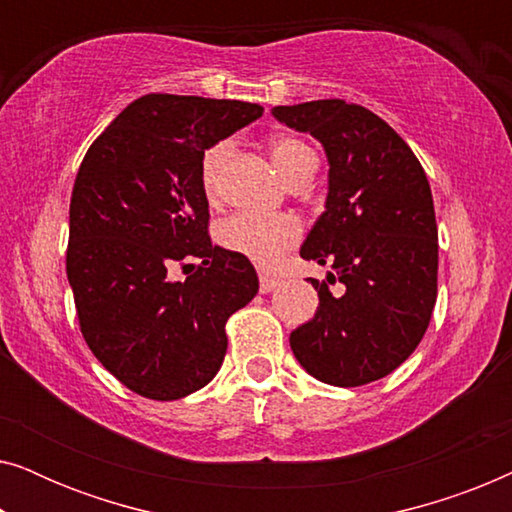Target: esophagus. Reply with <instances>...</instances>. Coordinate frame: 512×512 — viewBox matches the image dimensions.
I'll return each instance as SVG.
<instances>
[{
    "instance_id": "1",
    "label": "esophagus",
    "mask_w": 512,
    "mask_h": 512,
    "mask_svg": "<svg viewBox=\"0 0 512 512\" xmlns=\"http://www.w3.org/2000/svg\"><path fill=\"white\" fill-rule=\"evenodd\" d=\"M275 286H279V279L277 277H270V275H261V293H270Z\"/></svg>"
}]
</instances>
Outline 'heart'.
Wrapping results in <instances>:
<instances>
[{
	"mask_svg": "<svg viewBox=\"0 0 512 512\" xmlns=\"http://www.w3.org/2000/svg\"><path fill=\"white\" fill-rule=\"evenodd\" d=\"M230 142H216L202 153L200 158V186L207 198H214L216 186H219V174L223 167V160L228 158ZM268 153L272 163L279 170V174L289 181L291 174L298 170L307 156H312L310 146L293 137H275L270 139ZM298 219L289 214L277 216H261L240 212L228 216L226 221L219 223L216 228V242L230 254H237L247 261L261 265V268H275L282 261V256L289 251L293 244L300 240Z\"/></svg>",
	"mask_w": 512,
	"mask_h": 512,
	"instance_id": "obj_1",
	"label": "heart"
}]
</instances>
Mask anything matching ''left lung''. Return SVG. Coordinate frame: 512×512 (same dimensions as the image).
Masks as SVG:
<instances>
[{
	"label": "left lung",
	"instance_id": "1",
	"mask_svg": "<svg viewBox=\"0 0 512 512\" xmlns=\"http://www.w3.org/2000/svg\"><path fill=\"white\" fill-rule=\"evenodd\" d=\"M272 116L319 139L328 158L326 209L303 242L305 261L331 265L314 319L291 333L300 366L333 387L396 370L429 328L438 293V226L424 167L398 132L345 100L275 107Z\"/></svg>",
	"mask_w": 512,
	"mask_h": 512
}]
</instances>
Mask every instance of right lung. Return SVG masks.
<instances>
[{"mask_svg": "<svg viewBox=\"0 0 512 512\" xmlns=\"http://www.w3.org/2000/svg\"><path fill=\"white\" fill-rule=\"evenodd\" d=\"M261 104L151 93L90 144L69 205L67 279L83 338L118 382L177 401L212 382L226 321L256 296L247 258L209 240L200 158ZM201 265L184 283L174 264Z\"/></svg>", "mask_w": 512, "mask_h": 512, "instance_id": "right-lung-1", "label": "right lung"}]
</instances>
